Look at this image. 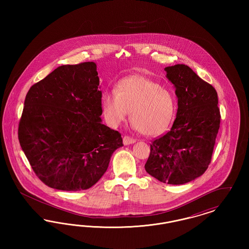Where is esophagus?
<instances>
[{
    "instance_id": "esophagus-1",
    "label": "esophagus",
    "mask_w": 249,
    "mask_h": 249,
    "mask_svg": "<svg viewBox=\"0 0 249 249\" xmlns=\"http://www.w3.org/2000/svg\"><path fill=\"white\" fill-rule=\"evenodd\" d=\"M136 142V140L133 139V138H131L130 136L125 135V136L123 137V143H124L125 145H128V144H130V143H133V142Z\"/></svg>"
}]
</instances>
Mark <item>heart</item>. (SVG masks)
Here are the masks:
<instances>
[{
  "instance_id": "obj_1",
  "label": "heart",
  "mask_w": 249,
  "mask_h": 249,
  "mask_svg": "<svg viewBox=\"0 0 249 249\" xmlns=\"http://www.w3.org/2000/svg\"><path fill=\"white\" fill-rule=\"evenodd\" d=\"M104 117L117 128L129 116L133 127L146 136H158L168 130L177 114L175 93L151 78L131 75L121 79L115 90L102 95Z\"/></svg>"
}]
</instances>
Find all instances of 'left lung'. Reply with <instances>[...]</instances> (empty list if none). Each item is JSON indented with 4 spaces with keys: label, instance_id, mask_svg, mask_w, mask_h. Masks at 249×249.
<instances>
[{
    "label": "left lung",
    "instance_id": "8db88e82",
    "mask_svg": "<svg viewBox=\"0 0 249 249\" xmlns=\"http://www.w3.org/2000/svg\"><path fill=\"white\" fill-rule=\"evenodd\" d=\"M178 98L171 130L150 143L145 171L162 183L182 185L201 177L211 162L220 126L217 93L185 64L166 67Z\"/></svg>",
    "mask_w": 249,
    "mask_h": 249
}]
</instances>
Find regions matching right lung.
<instances>
[{
  "label": "right lung",
  "mask_w": 249,
  "mask_h": 249,
  "mask_svg": "<svg viewBox=\"0 0 249 249\" xmlns=\"http://www.w3.org/2000/svg\"><path fill=\"white\" fill-rule=\"evenodd\" d=\"M99 81L92 61L61 65L26 95L18 140L37 178L49 188H91L123 145L119 131L102 123Z\"/></svg>",
  "instance_id": "1"
}]
</instances>
